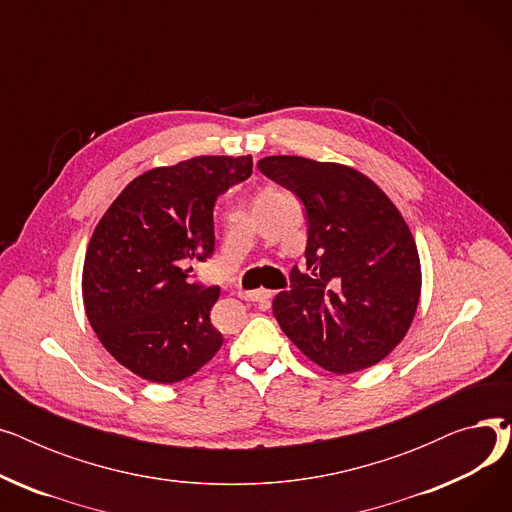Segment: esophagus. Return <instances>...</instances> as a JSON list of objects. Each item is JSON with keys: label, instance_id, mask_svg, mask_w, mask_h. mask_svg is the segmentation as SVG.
Returning <instances> with one entry per match:
<instances>
[{"label": "esophagus", "instance_id": "esophagus-1", "mask_svg": "<svg viewBox=\"0 0 512 512\" xmlns=\"http://www.w3.org/2000/svg\"><path fill=\"white\" fill-rule=\"evenodd\" d=\"M238 297L242 301H251V303H259L263 299H267V290H238Z\"/></svg>", "mask_w": 512, "mask_h": 512}]
</instances>
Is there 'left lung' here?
<instances>
[{"mask_svg": "<svg viewBox=\"0 0 512 512\" xmlns=\"http://www.w3.org/2000/svg\"><path fill=\"white\" fill-rule=\"evenodd\" d=\"M251 172V155L193 157L134 178L103 213L85 257V311L132 373L174 384L220 351L209 319L220 286L188 280V261L211 257L215 201Z\"/></svg>", "mask_w": 512, "mask_h": 512, "instance_id": "left-lung-1", "label": "left lung"}]
</instances>
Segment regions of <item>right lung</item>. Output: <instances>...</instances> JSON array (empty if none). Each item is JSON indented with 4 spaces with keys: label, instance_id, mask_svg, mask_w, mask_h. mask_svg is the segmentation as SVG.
Listing matches in <instances>:
<instances>
[{
    "label": "right lung",
    "instance_id": "right-lung-1",
    "mask_svg": "<svg viewBox=\"0 0 512 512\" xmlns=\"http://www.w3.org/2000/svg\"><path fill=\"white\" fill-rule=\"evenodd\" d=\"M257 168L307 211V272H290L274 315L301 351L332 373L367 369L405 338L417 311L421 267L407 222L361 172L297 155Z\"/></svg>",
    "mask_w": 512,
    "mask_h": 512
}]
</instances>
